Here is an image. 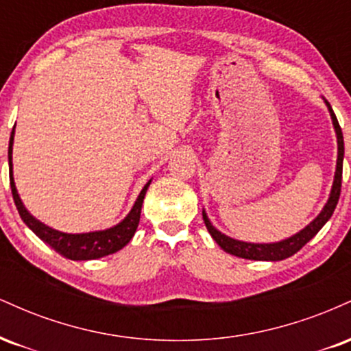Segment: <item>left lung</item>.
Instances as JSON below:
<instances>
[{
  "mask_svg": "<svg viewBox=\"0 0 351 351\" xmlns=\"http://www.w3.org/2000/svg\"><path fill=\"white\" fill-rule=\"evenodd\" d=\"M330 115H332L333 120V127H335L337 132V140H338V160H337V171H335V180H333V186H332V193H330V198L325 204V208L322 209V213L318 215L312 223L308 224L307 228L302 229L300 232H297L295 236L289 237V239L280 241V243H274V244H251V243H243V241H236L231 239V237L221 234L217 229L213 228V224L209 223L208 216L204 215L203 211V219L204 224H206L209 234L213 236V239L216 241L217 244L221 245V249L232 254V256L243 257V259H254V261H282L287 259V257L293 256L295 252H299L305 244L312 239L313 236L324 228V224L332 217L333 211H335L338 198H340V191H341V171H343V153H345V147H343V134H341V127L338 123L337 115L333 114L332 107L327 102Z\"/></svg>",
  "mask_w": 351,
  "mask_h": 351,
  "instance_id": "8db88e82",
  "label": "left lung"
}]
</instances>
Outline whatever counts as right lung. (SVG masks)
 Segmentation results:
<instances>
[{
    "instance_id": "add662e5",
    "label": "right lung",
    "mask_w": 351,
    "mask_h": 351,
    "mask_svg": "<svg viewBox=\"0 0 351 351\" xmlns=\"http://www.w3.org/2000/svg\"><path fill=\"white\" fill-rule=\"evenodd\" d=\"M13 138H14V128L11 132L10 138V148H8V158H10V184H11V193H13V199L16 208H18L19 216L26 223V226L34 232L39 239H43L44 243H47L54 249L56 252H59L60 256L67 257L72 261H88V259H99V257L108 256V254H114L123 247L125 244L130 243V239L134 237L136 226H138L140 221V213H142V204L145 193H147L148 186H150V181L145 184L142 193L136 198L134 208L128 213V216L125 217L120 224L117 226L106 229V231H95V232H86V234H66V232H59L56 229H52L46 224L39 223L38 219H34L33 216L27 213V209L24 208V204L19 199L18 191H16L14 180H13V162H11V153H13Z\"/></svg>"
}]
</instances>
